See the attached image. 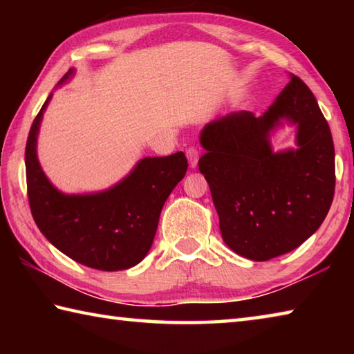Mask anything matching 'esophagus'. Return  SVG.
I'll use <instances>...</instances> for the list:
<instances>
[{
    "mask_svg": "<svg viewBox=\"0 0 354 354\" xmlns=\"http://www.w3.org/2000/svg\"><path fill=\"white\" fill-rule=\"evenodd\" d=\"M185 156H187V160H189L190 169H195V167L198 165V159H200L198 149L194 148V147H190V148L187 149V151H185Z\"/></svg>",
    "mask_w": 354,
    "mask_h": 354,
    "instance_id": "esophagus-1",
    "label": "esophagus"
}]
</instances>
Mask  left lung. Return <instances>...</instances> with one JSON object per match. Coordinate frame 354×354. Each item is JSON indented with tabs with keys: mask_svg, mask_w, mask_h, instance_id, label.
Here are the masks:
<instances>
[{
	"mask_svg": "<svg viewBox=\"0 0 354 354\" xmlns=\"http://www.w3.org/2000/svg\"><path fill=\"white\" fill-rule=\"evenodd\" d=\"M284 122L297 127V148L273 152L271 136ZM200 143L206 149L200 171L221 237L234 253L268 261L319 230L334 196V143L319 103L298 76L290 75L261 117L239 111L209 122Z\"/></svg>",
	"mask_w": 354,
	"mask_h": 354,
	"instance_id": "8db88e82",
	"label": "left lung"
}]
</instances>
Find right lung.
Segmentation results:
<instances>
[{
    "label": "right lung",
    "mask_w": 354,
    "mask_h": 354,
    "mask_svg": "<svg viewBox=\"0 0 354 354\" xmlns=\"http://www.w3.org/2000/svg\"><path fill=\"white\" fill-rule=\"evenodd\" d=\"M75 75L65 73L56 87ZM48 95L29 131L25 153L28 198L35 225L70 259L103 272L127 270L151 248L160 211L187 171L183 151L143 158L129 175L95 194H64L51 184L37 158V137Z\"/></svg>",
    "instance_id": "obj_1"
}]
</instances>
